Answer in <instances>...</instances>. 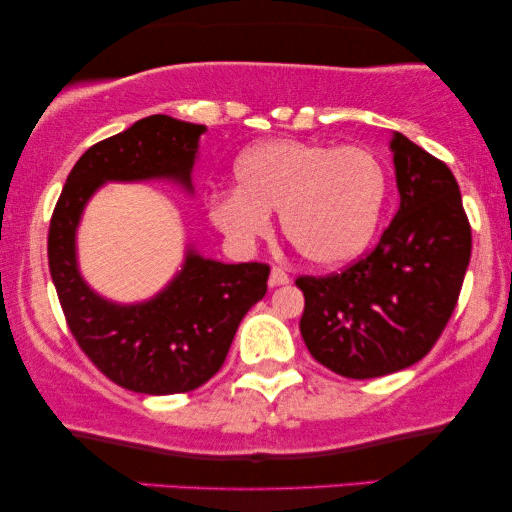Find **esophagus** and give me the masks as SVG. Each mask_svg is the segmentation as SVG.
<instances>
[{
  "instance_id": "34e87169",
  "label": "esophagus",
  "mask_w": 512,
  "mask_h": 512,
  "mask_svg": "<svg viewBox=\"0 0 512 512\" xmlns=\"http://www.w3.org/2000/svg\"><path fill=\"white\" fill-rule=\"evenodd\" d=\"M289 275H286V270L284 268H279V265H275V268L270 270V279H268V284L270 286H282V284H289Z\"/></svg>"
}]
</instances>
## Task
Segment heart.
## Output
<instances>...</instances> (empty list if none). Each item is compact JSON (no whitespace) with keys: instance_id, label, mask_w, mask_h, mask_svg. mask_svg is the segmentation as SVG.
I'll return each instance as SVG.
<instances>
[{"instance_id":"heart-1","label":"heart","mask_w":512,"mask_h":512,"mask_svg":"<svg viewBox=\"0 0 512 512\" xmlns=\"http://www.w3.org/2000/svg\"><path fill=\"white\" fill-rule=\"evenodd\" d=\"M237 191L209 200V221L240 249L270 233V214L305 261L338 268L359 258L380 226L389 181L375 153L300 139L251 146L235 163Z\"/></svg>"}]
</instances>
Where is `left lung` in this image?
<instances>
[{
  "label": "left lung",
  "instance_id": "8db88e82",
  "mask_svg": "<svg viewBox=\"0 0 512 512\" xmlns=\"http://www.w3.org/2000/svg\"><path fill=\"white\" fill-rule=\"evenodd\" d=\"M401 207L377 247L342 272L298 277L300 333L321 366L370 380L424 359L457 307L471 223L443 160L391 137Z\"/></svg>",
  "mask_w": 512,
  "mask_h": 512
}]
</instances>
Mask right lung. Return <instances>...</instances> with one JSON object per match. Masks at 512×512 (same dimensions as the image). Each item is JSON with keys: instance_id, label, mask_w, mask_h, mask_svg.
<instances>
[{"instance_id": "right-lung-1", "label": "right lung", "mask_w": 512, "mask_h": 512, "mask_svg": "<svg viewBox=\"0 0 512 512\" xmlns=\"http://www.w3.org/2000/svg\"><path fill=\"white\" fill-rule=\"evenodd\" d=\"M205 125L146 116L102 139L69 172L48 228V268L67 326L90 361L137 394H186L219 373L244 314L268 291L270 265L219 263L188 249L170 284L144 303L121 305L83 282L76 228L107 181L167 179L193 193L191 172Z\"/></svg>"}]
</instances>
